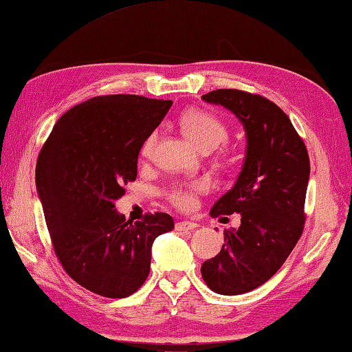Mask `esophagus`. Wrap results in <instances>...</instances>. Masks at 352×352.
I'll return each mask as SVG.
<instances>
[{
  "mask_svg": "<svg viewBox=\"0 0 352 352\" xmlns=\"http://www.w3.org/2000/svg\"><path fill=\"white\" fill-rule=\"evenodd\" d=\"M175 228H176V230H193L198 228V224L193 221H179L175 224Z\"/></svg>",
  "mask_w": 352,
  "mask_h": 352,
  "instance_id": "34e87169",
  "label": "esophagus"
}]
</instances>
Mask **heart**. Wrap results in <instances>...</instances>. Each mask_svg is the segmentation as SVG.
<instances>
[{"mask_svg":"<svg viewBox=\"0 0 352 352\" xmlns=\"http://www.w3.org/2000/svg\"><path fill=\"white\" fill-rule=\"evenodd\" d=\"M179 124L182 131L197 143V145L204 149V151H212L228 140L229 129L226 123L215 113L207 111H188L181 115ZM159 132L153 131L142 145V155L148 157L153 153L157 142ZM209 190V184L204 179H193L186 181L173 186L166 192V199L181 210H190L197 206V199L199 195Z\"/></svg>","mask_w":352,"mask_h":352,"instance_id":"1","label":"heart"}]
</instances>
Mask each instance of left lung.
Segmentation results:
<instances>
[{
    "label": "left lung",
    "mask_w": 352,
    "mask_h": 352,
    "mask_svg": "<svg viewBox=\"0 0 352 352\" xmlns=\"http://www.w3.org/2000/svg\"><path fill=\"white\" fill-rule=\"evenodd\" d=\"M203 100L229 109L246 131V157L239 179L210 210L214 218L237 212L241 224L237 230H224L221 251L201 265L210 290L241 295L274 276L301 237L309 154L287 113L268 98L218 89Z\"/></svg>",
    "instance_id": "left-lung-1"
}]
</instances>
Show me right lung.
<instances>
[{"label":"right lung","mask_w":352,"mask_h":352,"mask_svg":"<svg viewBox=\"0 0 352 352\" xmlns=\"http://www.w3.org/2000/svg\"><path fill=\"white\" fill-rule=\"evenodd\" d=\"M171 104L138 95L95 96L63 113L38 153L36 182L54 254L96 295L126 298L140 289L153 241L175 228L164 212L126 221L113 204L135 181L143 142Z\"/></svg>","instance_id":"1"}]
</instances>
